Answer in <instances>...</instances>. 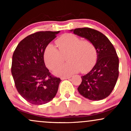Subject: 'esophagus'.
<instances>
[{
	"instance_id": "34e87169",
	"label": "esophagus",
	"mask_w": 131,
	"mask_h": 131,
	"mask_svg": "<svg viewBox=\"0 0 131 131\" xmlns=\"http://www.w3.org/2000/svg\"><path fill=\"white\" fill-rule=\"evenodd\" d=\"M71 76H63V77H61V80H64V79H69L70 78Z\"/></svg>"
}]
</instances>
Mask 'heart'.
<instances>
[{
	"label": "heart",
	"instance_id": "heart-1",
	"mask_svg": "<svg viewBox=\"0 0 131 131\" xmlns=\"http://www.w3.org/2000/svg\"><path fill=\"white\" fill-rule=\"evenodd\" d=\"M58 49L53 44L47 45L43 57L47 67L51 70H56L64 61L67 64L55 71L57 75H68L81 70L85 72L91 69L97 59V51L94 43L88 39H82L71 33L61 35L56 40Z\"/></svg>",
	"mask_w": 131,
	"mask_h": 131
}]
</instances>
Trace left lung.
Segmentation results:
<instances>
[{
  "instance_id": "left-lung-1",
  "label": "left lung",
  "mask_w": 131,
  "mask_h": 131,
  "mask_svg": "<svg viewBox=\"0 0 131 131\" xmlns=\"http://www.w3.org/2000/svg\"><path fill=\"white\" fill-rule=\"evenodd\" d=\"M72 31L76 35L91 40L97 54L94 68L81 76L82 82L78 88L79 94L91 100L106 98L115 88L119 76V58L115 47L106 36L95 29L82 28Z\"/></svg>"
}]
</instances>
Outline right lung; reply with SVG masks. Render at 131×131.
I'll return each instance as SVG.
<instances>
[{
	"label": "right lung",
	"instance_id": "obj_1",
	"mask_svg": "<svg viewBox=\"0 0 131 131\" xmlns=\"http://www.w3.org/2000/svg\"><path fill=\"white\" fill-rule=\"evenodd\" d=\"M60 31H39L23 39L13 52L12 74L19 94L33 105L52 100L58 91L60 78L51 74L45 65L43 53Z\"/></svg>",
	"mask_w": 131,
	"mask_h": 131
}]
</instances>
